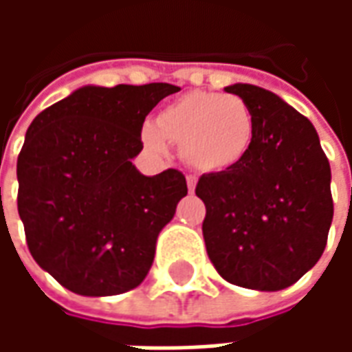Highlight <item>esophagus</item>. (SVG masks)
Masks as SVG:
<instances>
[{
  "label": "esophagus",
  "instance_id": "34e87169",
  "mask_svg": "<svg viewBox=\"0 0 352 352\" xmlns=\"http://www.w3.org/2000/svg\"><path fill=\"white\" fill-rule=\"evenodd\" d=\"M186 184H188V192H194V188H196V177L186 175Z\"/></svg>",
  "mask_w": 352,
  "mask_h": 352
}]
</instances>
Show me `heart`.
Segmentation results:
<instances>
[{
	"label": "heart",
	"instance_id": "b5f03b06",
	"mask_svg": "<svg viewBox=\"0 0 352 352\" xmlns=\"http://www.w3.org/2000/svg\"><path fill=\"white\" fill-rule=\"evenodd\" d=\"M256 131V115L241 98L190 92L162 109L154 128L143 130V141L154 151H164V141H169L181 146L190 168L224 173L249 158Z\"/></svg>",
	"mask_w": 352,
	"mask_h": 352
}]
</instances>
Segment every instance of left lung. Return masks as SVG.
Wrapping results in <instances>:
<instances>
[{
	"label": "left lung",
	"instance_id": "8db88e82",
	"mask_svg": "<svg viewBox=\"0 0 352 352\" xmlns=\"http://www.w3.org/2000/svg\"><path fill=\"white\" fill-rule=\"evenodd\" d=\"M224 90L251 105L258 131L241 166L196 184L207 254L232 285L283 290L324 252L333 217L330 164L313 124L279 96L241 82Z\"/></svg>",
	"mask_w": 352,
	"mask_h": 352
}]
</instances>
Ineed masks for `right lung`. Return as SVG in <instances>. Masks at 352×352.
Returning <instances> with one entry per match:
<instances>
[{"label": "right lung", "instance_id": "right-lung-1", "mask_svg": "<svg viewBox=\"0 0 352 352\" xmlns=\"http://www.w3.org/2000/svg\"><path fill=\"white\" fill-rule=\"evenodd\" d=\"M168 82L82 87L30 124L16 162L19 214L37 264L80 296L139 287L186 196L179 169L139 173L141 128Z\"/></svg>", "mask_w": 352, "mask_h": 352}]
</instances>
